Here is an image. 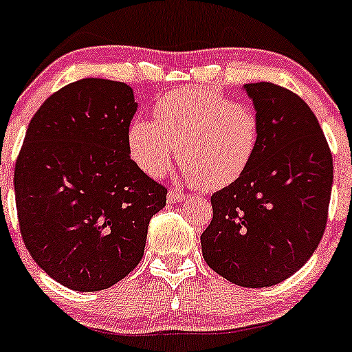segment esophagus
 <instances>
[{
  "instance_id": "esophagus-1",
  "label": "esophagus",
  "mask_w": 352,
  "mask_h": 352,
  "mask_svg": "<svg viewBox=\"0 0 352 352\" xmlns=\"http://www.w3.org/2000/svg\"><path fill=\"white\" fill-rule=\"evenodd\" d=\"M184 198H186V196H184V192H181V191L171 190L168 192V201L169 203H181Z\"/></svg>"
}]
</instances>
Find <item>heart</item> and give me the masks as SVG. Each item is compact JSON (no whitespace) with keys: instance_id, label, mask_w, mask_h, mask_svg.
<instances>
[{"instance_id":"obj_1","label":"heart","mask_w":352,"mask_h":352,"mask_svg":"<svg viewBox=\"0 0 352 352\" xmlns=\"http://www.w3.org/2000/svg\"><path fill=\"white\" fill-rule=\"evenodd\" d=\"M154 116L156 122L138 117L127 129L132 161L149 176L168 168L177 146L184 175L206 191L236 183L255 160L258 116L214 90H173L157 100Z\"/></svg>"}]
</instances>
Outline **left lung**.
<instances>
[{"label":"left lung","instance_id":"1","mask_svg":"<svg viewBox=\"0 0 352 352\" xmlns=\"http://www.w3.org/2000/svg\"><path fill=\"white\" fill-rule=\"evenodd\" d=\"M260 120L248 171L211 196L203 258L240 287L277 285L307 262L327 223L332 154L307 104L270 82L243 85Z\"/></svg>","mask_w":352,"mask_h":352}]
</instances>
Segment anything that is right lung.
Segmentation results:
<instances>
[{
  "label": "right lung",
  "instance_id": "1",
  "mask_svg": "<svg viewBox=\"0 0 352 352\" xmlns=\"http://www.w3.org/2000/svg\"><path fill=\"white\" fill-rule=\"evenodd\" d=\"M138 111L127 84L82 78L48 97L30 120L14 166L25 247L54 280L97 292L141 262L166 190L131 160Z\"/></svg>",
  "mask_w": 352,
  "mask_h": 352
}]
</instances>
